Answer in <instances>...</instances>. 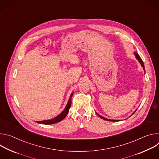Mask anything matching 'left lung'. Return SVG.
<instances>
[{"label": "left lung", "mask_w": 159, "mask_h": 159, "mask_svg": "<svg viewBox=\"0 0 159 159\" xmlns=\"http://www.w3.org/2000/svg\"><path fill=\"white\" fill-rule=\"evenodd\" d=\"M134 55H135V57H136V58H137L138 60H139V61L140 63V64H141V65L142 66V67H143V70H145V66H144V63H143V61H142V58H140V57L139 56V55L137 53H136V52H134ZM135 111L134 112V113L135 112ZM96 114L101 118H102V119H103V120H106V121H119L120 120H109V119H107V118H104V117H102V116H101V115H98L97 112H96Z\"/></svg>", "instance_id": "1"}]
</instances>
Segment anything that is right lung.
Listing matches in <instances>:
<instances>
[{"label":"right lung","instance_id":"obj_1","mask_svg":"<svg viewBox=\"0 0 159 159\" xmlns=\"http://www.w3.org/2000/svg\"><path fill=\"white\" fill-rule=\"evenodd\" d=\"M73 93L74 92L71 94L70 97L69 98V101L67 102V104L65 108V109L60 113V114L57 116V117H55L52 120H44V121H36V123H40V124H43V125H52V124H55L56 123L60 122V121L63 120L66 116V115L68 114V112L69 111V109L71 106V103H72V97L73 96Z\"/></svg>","mask_w":159,"mask_h":159}]
</instances>
